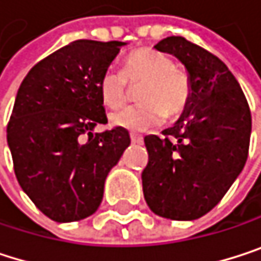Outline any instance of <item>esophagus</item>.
<instances>
[{"instance_id":"34e87169","label":"esophagus","mask_w":261,"mask_h":261,"mask_svg":"<svg viewBox=\"0 0 261 261\" xmlns=\"http://www.w3.org/2000/svg\"><path fill=\"white\" fill-rule=\"evenodd\" d=\"M129 139H132L133 144H142L144 142V138L142 136H138V135H129Z\"/></svg>"}]
</instances>
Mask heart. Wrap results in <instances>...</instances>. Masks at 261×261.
<instances>
[{
	"label": "heart",
	"mask_w": 261,
	"mask_h": 261,
	"mask_svg": "<svg viewBox=\"0 0 261 261\" xmlns=\"http://www.w3.org/2000/svg\"><path fill=\"white\" fill-rule=\"evenodd\" d=\"M128 84H144L138 93L141 103L126 107L110 116L114 126L129 132H148L167 119L179 116L191 97V81L187 71L174 65L170 55L144 47L129 53L123 61V71L108 68L99 79L102 102L119 108L126 102Z\"/></svg>",
	"instance_id": "1"
}]
</instances>
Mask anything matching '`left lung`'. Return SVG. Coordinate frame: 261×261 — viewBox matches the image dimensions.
Returning a JSON list of instances; mask_svg holds the SVG:
<instances>
[{
    "label": "left lung",
    "mask_w": 261,
    "mask_h": 261,
    "mask_svg": "<svg viewBox=\"0 0 261 261\" xmlns=\"http://www.w3.org/2000/svg\"><path fill=\"white\" fill-rule=\"evenodd\" d=\"M156 50L176 56L191 81L180 119L144 142L142 171L150 210L171 220H196L210 213L242 173L249 150L251 111L229 68L182 36H168Z\"/></svg>",
    "instance_id": "left-lung-1"
}]
</instances>
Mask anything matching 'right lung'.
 I'll use <instances>...</instances> for the list:
<instances>
[{
  "label": "right lung",
  "instance_id": "right-lung-1",
  "mask_svg": "<svg viewBox=\"0 0 261 261\" xmlns=\"http://www.w3.org/2000/svg\"><path fill=\"white\" fill-rule=\"evenodd\" d=\"M125 42L77 39L39 61L19 85L7 144L22 191L48 219L67 223L100 205L110 170L129 145L107 123L99 79Z\"/></svg>",
  "mask_w": 261,
  "mask_h": 261
}]
</instances>
